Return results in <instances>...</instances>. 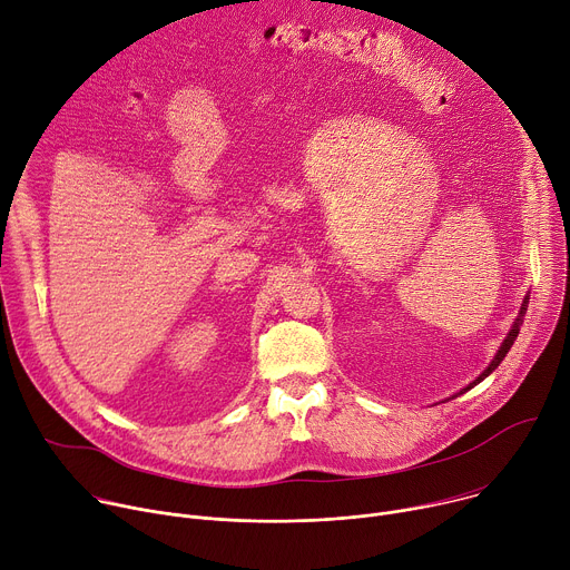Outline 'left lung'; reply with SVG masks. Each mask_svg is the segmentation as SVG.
<instances>
[{
	"label": "left lung",
	"instance_id": "left-lung-1",
	"mask_svg": "<svg viewBox=\"0 0 570 570\" xmlns=\"http://www.w3.org/2000/svg\"><path fill=\"white\" fill-rule=\"evenodd\" d=\"M528 303H530V296H525V298H523V305H521V312H519V317H517V322H514V326H512V331H510V335H508V337H504V342H502V346H500V348H498V353H495V357H493V360H491V364H489V366H487V368H484V371H482V373H480V377H478V381H475V383H471V385H469V387H466V390H471V387H473V385H478V383H482V381H484V377H487V375H489V373H491V371H493V368H495V366H498V364H500V362H502V357H504V355H508V351H510V348H512V344H514V340H517V337H519V331H521V324H523V317H525V312H528ZM466 390H464V392H466ZM464 392H462V394H464Z\"/></svg>",
	"mask_w": 570,
	"mask_h": 570
}]
</instances>
